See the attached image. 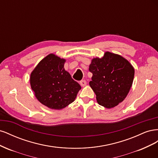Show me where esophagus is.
I'll list each match as a JSON object with an SVG mask.
<instances>
[{"mask_svg": "<svg viewBox=\"0 0 158 158\" xmlns=\"http://www.w3.org/2000/svg\"><path fill=\"white\" fill-rule=\"evenodd\" d=\"M80 83V85L83 87L85 86V85H86V84H87V82H86V81H85V80H81Z\"/></svg>", "mask_w": 158, "mask_h": 158, "instance_id": "obj_1", "label": "esophagus"}]
</instances>
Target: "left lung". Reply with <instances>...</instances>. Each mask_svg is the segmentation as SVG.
Segmentation results:
<instances>
[{
  "instance_id": "1",
  "label": "left lung",
  "mask_w": 158,
  "mask_h": 158,
  "mask_svg": "<svg viewBox=\"0 0 158 158\" xmlns=\"http://www.w3.org/2000/svg\"><path fill=\"white\" fill-rule=\"evenodd\" d=\"M89 70L93 74L89 84L99 105L111 109L126 98L135 76V69L126 59L107 51L102 58L92 60Z\"/></svg>"
}]
</instances>
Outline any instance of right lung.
I'll return each instance as SVG.
<instances>
[{
  "mask_svg": "<svg viewBox=\"0 0 158 158\" xmlns=\"http://www.w3.org/2000/svg\"><path fill=\"white\" fill-rule=\"evenodd\" d=\"M66 60L51 53L43 59L30 74V85L41 103L51 109L60 110L73 103L80 85L66 71Z\"/></svg>",
  "mask_w": 158,
  "mask_h": 158,
  "instance_id": "1",
  "label": "right lung"
}]
</instances>
